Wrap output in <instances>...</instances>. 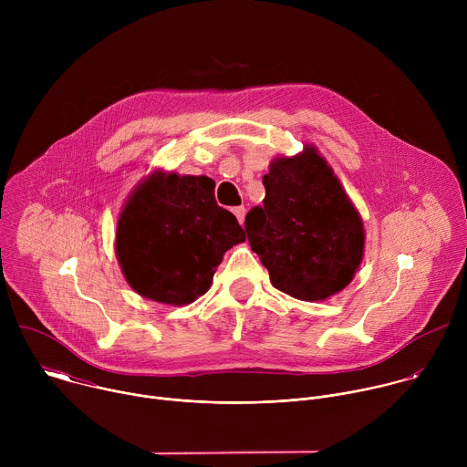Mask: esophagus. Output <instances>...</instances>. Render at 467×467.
<instances>
[{"mask_svg": "<svg viewBox=\"0 0 467 467\" xmlns=\"http://www.w3.org/2000/svg\"><path fill=\"white\" fill-rule=\"evenodd\" d=\"M233 213H234V216H236V220H238L240 223H244V218H245V209H244V207H234V209H233Z\"/></svg>", "mask_w": 467, "mask_h": 467, "instance_id": "esophagus-1", "label": "esophagus"}]
</instances>
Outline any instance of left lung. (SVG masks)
Here are the masks:
<instances>
[{
    "label": "left lung",
    "mask_w": 467,
    "mask_h": 467,
    "mask_svg": "<svg viewBox=\"0 0 467 467\" xmlns=\"http://www.w3.org/2000/svg\"><path fill=\"white\" fill-rule=\"evenodd\" d=\"M262 182L264 205L247 213L245 233L272 285L301 301L344 290L364 256V225L327 161L306 146L274 159Z\"/></svg>",
    "instance_id": "obj_1"
}]
</instances>
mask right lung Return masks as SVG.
I'll return each instance as SVG.
<instances>
[{"instance_id": "right-lung-1", "label": "right lung", "mask_w": 467, "mask_h": 467, "mask_svg": "<svg viewBox=\"0 0 467 467\" xmlns=\"http://www.w3.org/2000/svg\"><path fill=\"white\" fill-rule=\"evenodd\" d=\"M207 175L157 170L130 192L118 218L116 256L142 297L188 305L203 296L227 249L245 240Z\"/></svg>"}]
</instances>
